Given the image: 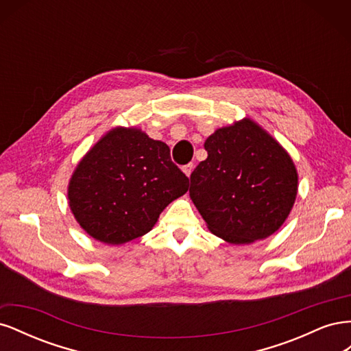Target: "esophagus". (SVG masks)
I'll use <instances>...</instances> for the list:
<instances>
[{
    "label": "esophagus",
    "mask_w": 351,
    "mask_h": 351,
    "mask_svg": "<svg viewBox=\"0 0 351 351\" xmlns=\"http://www.w3.org/2000/svg\"><path fill=\"white\" fill-rule=\"evenodd\" d=\"M193 168H195V165L190 162V164H187V165H184L183 167V171H184V174L187 176V177H190V174H192V171H193Z\"/></svg>",
    "instance_id": "34e87169"
}]
</instances>
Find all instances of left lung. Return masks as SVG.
I'll return each instance as SVG.
<instances>
[{
  "label": "left lung",
  "instance_id": "left-lung-1",
  "mask_svg": "<svg viewBox=\"0 0 351 351\" xmlns=\"http://www.w3.org/2000/svg\"><path fill=\"white\" fill-rule=\"evenodd\" d=\"M208 158L190 176V197L215 236L249 244L274 234L297 196V171L284 147L250 119L205 142Z\"/></svg>",
  "mask_w": 351,
  "mask_h": 351
}]
</instances>
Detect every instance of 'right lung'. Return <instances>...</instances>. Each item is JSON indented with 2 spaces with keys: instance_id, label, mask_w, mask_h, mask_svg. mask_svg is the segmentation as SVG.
I'll return each mask as SVG.
<instances>
[{
  "instance_id": "obj_1",
  "label": "right lung",
  "mask_w": 351,
  "mask_h": 351,
  "mask_svg": "<svg viewBox=\"0 0 351 351\" xmlns=\"http://www.w3.org/2000/svg\"><path fill=\"white\" fill-rule=\"evenodd\" d=\"M189 189L169 147L139 129L115 127L82 158L69 205L95 240L123 244L149 232L159 214Z\"/></svg>"
}]
</instances>
